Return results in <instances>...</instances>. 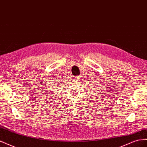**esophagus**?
I'll use <instances>...</instances> for the list:
<instances>
[{
    "label": "esophagus",
    "instance_id": "1",
    "mask_svg": "<svg viewBox=\"0 0 147 147\" xmlns=\"http://www.w3.org/2000/svg\"><path fill=\"white\" fill-rule=\"evenodd\" d=\"M74 80H76V81L78 82V81L80 80V77H78V76H77V77H74Z\"/></svg>",
    "mask_w": 147,
    "mask_h": 147
}]
</instances>
